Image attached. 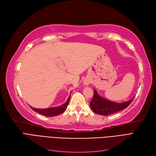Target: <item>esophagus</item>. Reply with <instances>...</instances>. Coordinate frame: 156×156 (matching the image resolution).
Returning <instances> with one entry per match:
<instances>
[{"mask_svg": "<svg viewBox=\"0 0 156 156\" xmlns=\"http://www.w3.org/2000/svg\"><path fill=\"white\" fill-rule=\"evenodd\" d=\"M84 85H88V84H89V83H88V81H84Z\"/></svg>", "mask_w": 156, "mask_h": 156, "instance_id": "esophagus-1", "label": "esophagus"}]
</instances>
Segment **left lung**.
Segmentation results:
<instances>
[{
    "label": "left lung",
    "instance_id": "obj_1",
    "mask_svg": "<svg viewBox=\"0 0 156 156\" xmlns=\"http://www.w3.org/2000/svg\"><path fill=\"white\" fill-rule=\"evenodd\" d=\"M134 98L126 102L116 103L106 100L99 95L96 90H94V96L90 101V107L91 109L96 114L108 116L123 110L128 107Z\"/></svg>",
    "mask_w": 156,
    "mask_h": 156
}]
</instances>
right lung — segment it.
Instances as JSON below:
<instances>
[{
    "instance_id": "right-lung-1",
    "label": "right lung",
    "mask_w": 156,
    "mask_h": 156,
    "mask_svg": "<svg viewBox=\"0 0 156 156\" xmlns=\"http://www.w3.org/2000/svg\"><path fill=\"white\" fill-rule=\"evenodd\" d=\"M69 98H70V96H69V98H68V100L66 101V102L58 107H51V108H41V109H40V108H33L31 106H30V107L33 111H34L37 112H39V113H40V114L47 116H58L60 114H62V113L63 112H64L66 111V109L67 106H68L69 101Z\"/></svg>"
}]
</instances>
